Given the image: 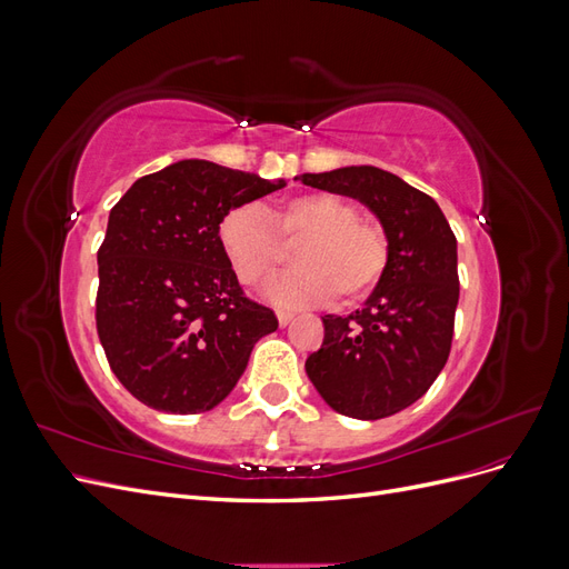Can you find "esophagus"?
<instances>
[{"label": "esophagus", "mask_w": 569, "mask_h": 569, "mask_svg": "<svg viewBox=\"0 0 569 569\" xmlns=\"http://www.w3.org/2000/svg\"><path fill=\"white\" fill-rule=\"evenodd\" d=\"M291 318H295V313H289V311H278V322H280V327L289 325V322H291Z\"/></svg>", "instance_id": "esophagus-1"}]
</instances>
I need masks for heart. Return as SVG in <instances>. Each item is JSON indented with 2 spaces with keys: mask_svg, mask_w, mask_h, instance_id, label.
Wrapping results in <instances>:
<instances>
[{
  "mask_svg": "<svg viewBox=\"0 0 569 569\" xmlns=\"http://www.w3.org/2000/svg\"><path fill=\"white\" fill-rule=\"evenodd\" d=\"M349 199L313 192L284 201L278 211L258 203L234 206L218 226L220 247L237 278L261 284L282 258V240L306 242L297 249V270L263 287L266 299L284 308L327 303L339 297L358 299L382 278L387 268V237L368 220H358Z\"/></svg>",
  "mask_w": 569,
  "mask_h": 569,
  "instance_id": "obj_1",
  "label": "heart"
}]
</instances>
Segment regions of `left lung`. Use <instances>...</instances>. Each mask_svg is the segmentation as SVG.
Listing matches in <instances>:
<instances>
[{"instance_id":"8db88e82","label":"left lung","mask_w":569,"mask_h":569,"mask_svg":"<svg viewBox=\"0 0 569 569\" xmlns=\"http://www.w3.org/2000/svg\"><path fill=\"white\" fill-rule=\"evenodd\" d=\"M299 180L368 206L389 249L366 306L322 318V347L306 358V375L341 416L389 418L416 403L449 360L460 295L456 234L432 197L382 168L347 166Z\"/></svg>"}]
</instances>
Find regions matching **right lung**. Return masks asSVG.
Masks as SVG:
<instances>
[{
  "instance_id": "right-lung-1",
  "label": "right lung",
  "mask_w": 569,
  "mask_h": 569,
  "mask_svg": "<svg viewBox=\"0 0 569 569\" xmlns=\"http://www.w3.org/2000/svg\"><path fill=\"white\" fill-rule=\"evenodd\" d=\"M284 184L184 159L140 178L113 206L97 253V332L137 401L173 416L216 408L253 343L278 330L270 308L244 297L218 226Z\"/></svg>"
}]
</instances>
